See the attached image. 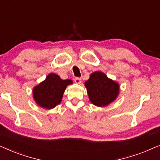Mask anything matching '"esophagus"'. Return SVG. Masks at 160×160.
<instances>
[{"label": "esophagus", "mask_w": 160, "mask_h": 160, "mask_svg": "<svg viewBox=\"0 0 160 160\" xmlns=\"http://www.w3.org/2000/svg\"><path fill=\"white\" fill-rule=\"evenodd\" d=\"M74 82H75V83L76 84H81V83H82V79H81V78H76L75 79H74Z\"/></svg>", "instance_id": "34e87169"}]
</instances>
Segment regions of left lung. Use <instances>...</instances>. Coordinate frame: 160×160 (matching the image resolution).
<instances>
[{"mask_svg":"<svg viewBox=\"0 0 160 160\" xmlns=\"http://www.w3.org/2000/svg\"><path fill=\"white\" fill-rule=\"evenodd\" d=\"M89 101L98 107L108 106L119 94V84L101 71L91 73L84 83Z\"/></svg>","mask_w":160,"mask_h":160,"instance_id":"left-lung-1","label":"left lung"}]
</instances>
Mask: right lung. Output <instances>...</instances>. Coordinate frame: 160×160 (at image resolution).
Wrapping results in <instances>:
<instances>
[{"instance_id": "right-lung-1", "label": "right lung", "mask_w": 160, "mask_h": 160, "mask_svg": "<svg viewBox=\"0 0 160 160\" xmlns=\"http://www.w3.org/2000/svg\"><path fill=\"white\" fill-rule=\"evenodd\" d=\"M72 84V80H62L58 75L51 73L44 81L34 87L32 89L33 99L41 108L52 109L60 103L65 89Z\"/></svg>"}]
</instances>
